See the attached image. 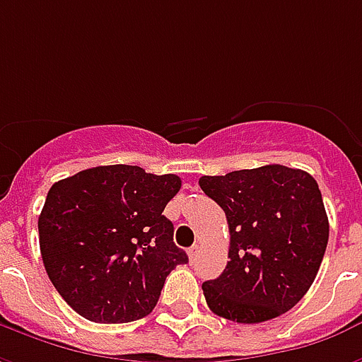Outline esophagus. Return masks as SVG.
Returning <instances> with one entry per match:
<instances>
[{"mask_svg": "<svg viewBox=\"0 0 362 362\" xmlns=\"http://www.w3.org/2000/svg\"><path fill=\"white\" fill-rule=\"evenodd\" d=\"M197 254H199V246H197V244H194V246H192V248L188 250V258L194 262V259L197 258Z\"/></svg>", "mask_w": 362, "mask_h": 362, "instance_id": "34e87169", "label": "esophagus"}]
</instances>
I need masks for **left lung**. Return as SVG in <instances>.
<instances>
[{
	"mask_svg": "<svg viewBox=\"0 0 362 362\" xmlns=\"http://www.w3.org/2000/svg\"><path fill=\"white\" fill-rule=\"evenodd\" d=\"M199 186L227 215L225 272L205 281L207 306L221 318L258 324L291 310L316 279L329 236L310 174L283 165L202 176Z\"/></svg>",
	"mask_w": 362,
	"mask_h": 362,
	"instance_id": "left-lung-1",
	"label": "left lung"
}]
</instances>
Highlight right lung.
<instances>
[{"label":"right lung","instance_id":"add662e5","mask_svg":"<svg viewBox=\"0 0 362 362\" xmlns=\"http://www.w3.org/2000/svg\"><path fill=\"white\" fill-rule=\"evenodd\" d=\"M176 174L141 166H95L56 182L38 217L44 267L83 318L124 324L147 316L165 279L188 256L173 240L166 204Z\"/></svg>","mask_w":362,"mask_h":362}]
</instances>
